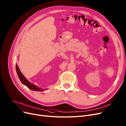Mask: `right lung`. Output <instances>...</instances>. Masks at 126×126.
<instances>
[{
	"label": "right lung",
	"instance_id": "1",
	"mask_svg": "<svg viewBox=\"0 0 126 126\" xmlns=\"http://www.w3.org/2000/svg\"><path fill=\"white\" fill-rule=\"evenodd\" d=\"M16 72H17V75H18V77L20 80H21V82L24 85H25V86H26L28 88H29L31 90H35V91H39V92L44 91V90L38 87H37V86H36V85L32 84L31 83H30L28 80L24 77L23 74L21 72V71H20V70H19L17 64L16 65Z\"/></svg>",
	"mask_w": 126,
	"mask_h": 126
}]
</instances>
